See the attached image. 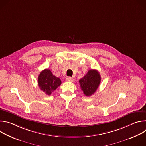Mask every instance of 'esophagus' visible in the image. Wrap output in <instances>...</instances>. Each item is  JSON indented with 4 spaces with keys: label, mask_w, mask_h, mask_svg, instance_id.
Listing matches in <instances>:
<instances>
[{
    "label": "esophagus",
    "mask_w": 146,
    "mask_h": 146,
    "mask_svg": "<svg viewBox=\"0 0 146 146\" xmlns=\"http://www.w3.org/2000/svg\"><path fill=\"white\" fill-rule=\"evenodd\" d=\"M66 79V80L68 81H71V82L73 81V80H74V79L72 77H67Z\"/></svg>",
    "instance_id": "1"
}]
</instances>
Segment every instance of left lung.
Returning a JSON list of instances; mask_svg holds the SVG:
<instances>
[{"instance_id":"8db88e82","label":"left lung","mask_w":146,"mask_h":146,"mask_svg":"<svg viewBox=\"0 0 146 146\" xmlns=\"http://www.w3.org/2000/svg\"><path fill=\"white\" fill-rule=\"evenodd\" d=\"M101 77L99 73L95 69L88 70L87 73L79 80L81 90L85 95L91 96L98 89Z\"/></svg>"}]
</instances>
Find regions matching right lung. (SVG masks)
Wrapping results in <instances>:
<instances>
[{
    "label": "right lung",
    "mask_w": 146,
    "mask_h": 146,
    "mask_svg": "<svg viewBox=\"0 0 146 146\" xmlns=\"http://www.w3.org/2000/svg\"><path fill=\"white\" fill-rule=\"evenodd\" d=\"M38 84L41 91L50 95L61 84V81L53 75L50 69H46L38 75Z\"/></svg>",
    "instance_id": "1"
}]
</instances>
